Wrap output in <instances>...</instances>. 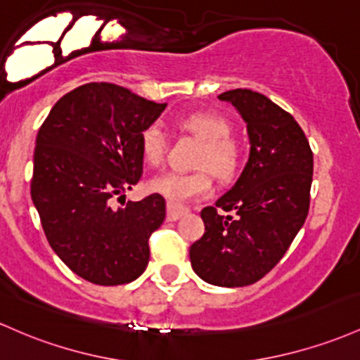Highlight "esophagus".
Masks as SVG:
<instances>
[{
    "instance_id": "34e87169",
    "label": "esophagus",
    "mask_w": 360,
    "mask_h": 360,
    "mask_svg": "<svg viewBox=\"0 0 360 360\" xmlns=\"http://www.w3.org/2000/svg\"><path fill=\"white\" fill-rule=\"evenodd\" d=\"M188 208L179 207V205H172L167 203V220L169 222H174V220H179L181 217L186 215Z\"/></svg>"
}]
</instances>
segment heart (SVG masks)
<instances>
[{"label": "heart", "instance_id": "heart-1", "mask_svg": "<svg viewBox=\"0 0 360 360\" xmlns=\"http://www.w3.org/2000/svg\"><path fill=\"white\" fill-rule=\"evenodd\" d=\"M177 124L201 141L196 157L198 167H208L213 176L227 181L239 167V148L229 138L231 122L219 114L193 112L181 117ZM165 133L159 124H148L140 133V152L148 165H159L165 152ZM148 188L164 196L169 203L184 205L207 196L212 189V177L207 169L195 172H162L150 179Z\"/></svg>", "mask_w": 360, "mask_h": 360}]
</instances>
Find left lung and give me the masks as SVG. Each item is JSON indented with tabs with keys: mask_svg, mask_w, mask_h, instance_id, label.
I'll return each mask as SVG.
<instances>
[{
	"mask_svg": "<svg viewBox=\"0 0 360 360\" xmlns=\"http://www.w3.org/2000/svg\"><path fill=\"white\" fill-rule=\"evenodd\" d=\"M246 122L250 157L215 207L201 210L205 234L189 248L195 274L219 287L263 278L289 250L309 210L313 152L297 121L263 94L248 89L219 96ZM219 210L232 211L220 216Z\"/></svg>",
	"mask_w": 360,
	"mask_h": 360,
	"instance_id": "8db88e82",
	"label": "left lung"
}]
</instances>
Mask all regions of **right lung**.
Listing matches in <instances>:
<instances>
[{
  "instance_id": "obj_1",
  "label": "right lung",
  "mask_w": 360,
  "mask_h": 360,
  "mask_svg": "<svg viewBox=\"0 0 360 360\" xmlns=\"http://www.w3.org/2000/svg\"><path fill=\"white\" fill-rule=\"evenodd\" d=\"M164 109L124 86L86 84L59 98L37 133L30 195L44 234L73 274L97 285L133 282L148 264L165 200L113 201L141 179L140 133Z\"/></svg>"
}]
</instances>
